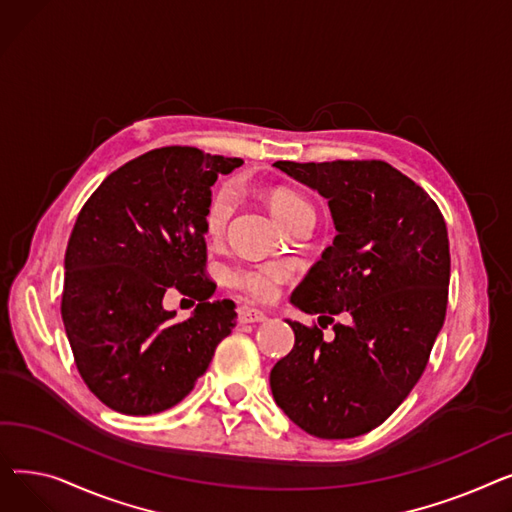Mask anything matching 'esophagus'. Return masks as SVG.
I'll list each match as a JSON object with an SVG mask.
<instances>
[{"label": "esophagus", "mask_w": 512, "mask_h": 512, "mask_svg": "<svg viewBox=\"0 0 512 512\" xmlns=\"http://www.w3.org/2000/svg\"><path fill=\"white\" fill-rule=\"evenodd\" d=\"M238 319H240V324H261V321L267 319V315L263 311H257L251 307H242L238 311Z\"/></svg>", "instance_id": "34e87169"}]
</instances>
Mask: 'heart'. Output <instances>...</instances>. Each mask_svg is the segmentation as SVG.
<instances>
[{
    "mask_svg": "<svg viewBox=\"0 0 512 512\" xmlns=\"http://www.w3.org/2000/svg\"><path fill=\"white\" fill-rule=\"evenodd\" d=\"M267 203H270L280 224H286L303 209H311V205L301 195L288 191V188H274L270 197H267ZM232 207H234V191L230 184H224L211 195L205 209V230L209 236H218L224 232ZM286 278H288V272L282 265H276V263L236 265V267H230L226 274V280L234 290L259 303L274 301Z\"/></svg>",
    "mask_w": 512,
    "mask_h": 512,
    "instance_id": "b5f03b06",
    "label": "heart"
}]
</instances>
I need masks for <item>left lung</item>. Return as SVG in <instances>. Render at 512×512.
Listing matches in <instances>:
<instances>
[{"label":"left lung","mask_w":512,"mask_h":512,"mask_svg":"<svg viewBox=\"0 0 512 512\" xmlns=\"http://www.w3.org/2000/svg\"><path fill=\"white\" fill-rule=\"evenodd\" d=\"M276 168L328 199L336 238L294 288L290 303L319 326L288 321L292 351L270 386L276 405L307 434L363 436L419 382L442 330L450 249L444 215L419 184L380 159ZM346 310L352 321L323 328Z\"/></svg>","instance_id":"obj_1"}]
</instances>
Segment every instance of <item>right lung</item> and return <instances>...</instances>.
<instances>
[{"label": "right lung", "mask_w": 512, "mask_h": 512, "mask_svg": "<svg viewBox=\"0 0 512 512\" xmlns=\"http://www.w3.org/2000/svg\"><path fill=\"white\" fill-rule=\"evenodd\" d=\"M240 157L153 149L107 176L80 209L66 249L62 319L89 390L124 415L166 411L195 388L236 326L234 303L209 301L205 209ZM200 301L178 325L163 294Z\"/></svg>", "instance_id": "1"}]
</instances>
